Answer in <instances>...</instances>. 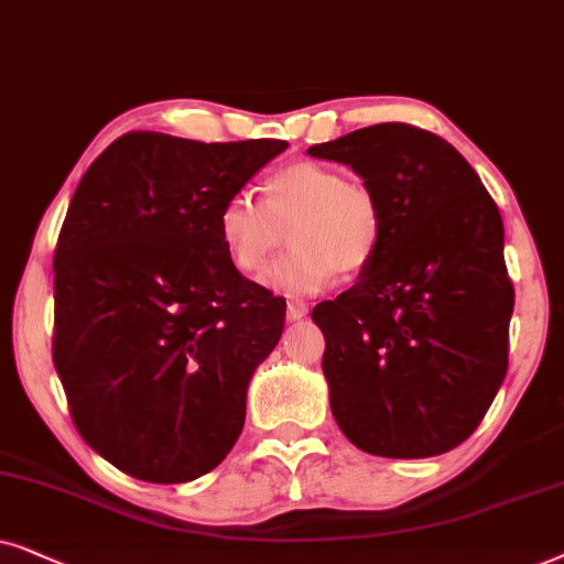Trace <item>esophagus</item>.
Wrapping results in <instances>:
<instances>
[{
    "mask_svg": "<svg viewBox=\"0 0 564 564\" xmlns=\"http://www.w3.org/2000/svg\"><path fill=\"white\" fill-rule=\"evenodd\" d=\"M306 312H310V306L302 304V302H289V306H286V317H289L291 322L306 317Z\"/></svg>",
    "mask_w": 564,
    "mask_h": 564,
    "instance_id": "1",
    "label": "esophagus"
}]
</instances>
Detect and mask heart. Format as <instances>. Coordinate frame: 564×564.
<instances>
[{"instance_id": "obj_1", "label": "heart", "mask_w": 564, "mask_h": 564, "mask_svg": "<svg viewBox=\"0 0 564 564\" xmlns=\"http://www.w3.org/2000/svg\"><path fill=\"white\" fill-rule=\"evenodd\" d=\"M216 229L227 258L247 278H262L275 252L296 250L270 270L265 281L286 294H317L340 273L369 268L384 239V208L360 180L337 167L302 160L270 172L262 200L235 193L224 200Z\"/></svg>"}]
</instances>
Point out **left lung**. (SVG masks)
I'll return each instance as SVG.
<instances>
[{
  "label": "left lung",
  "mask_w": 564,
  "mask_h": 564,
  "mask_svg": "<svg viewBox=\"0 0 564 564\" xmlns=\"http://www.w3.org/2000/svg\"><path fill=\"white\" fill-rule=\"evenodd\" d=\"M310 154L350 164L384 208L377 258L312 312L337 425L387 459L452 452L508 371L516 294L498 206L448 141L410 123L369 126Z\"/></svg>",
  "instance_id": "8db88e82"
}]
</instances>
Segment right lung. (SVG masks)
Returning a JSON list of instances; mask_svg holds the SVG:
<instances>
[{"label":"right lung","mask_w":564,"mask_h":564,"mask_svg":"<svg viewBox=\"0 0 564 564\" xmlns=\"http://www.w3.org/2000/svg\"><path fill=\"white\" fill-rule=\"evenodd\" d=\"M278 139L131 131L82 177L54 252V366L102 459L187 482L237 444L247 384L286 310L231 265L216 216Z\"/></svg>","instance_id":"right-lung-1"}]
</instances>
